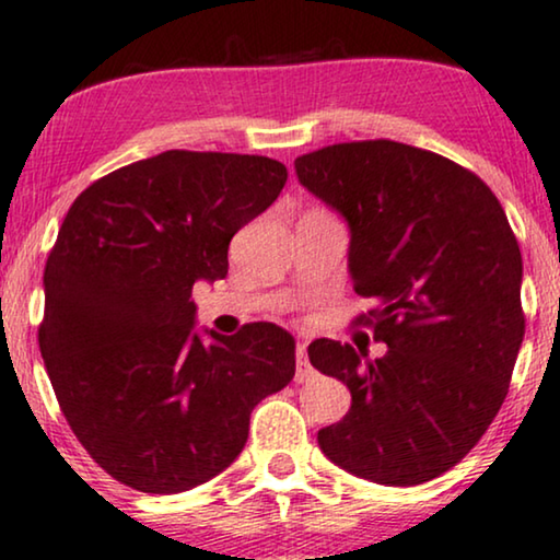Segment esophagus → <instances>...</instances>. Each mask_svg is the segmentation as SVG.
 <instances>
[{
	"mask_svg": "<svg viewBox=\"0 0 560 560\" xmlns=\"http://www.w3.org/2000/svg\"><path fill=\"white\" fill-rule=\"evenodd\" d=\"M295 365H298V373H295V377L298 381H308L311 375H314V368H311V362H308V354H306V345H298L295 347Z\"/></svg>",
	"mask_w": 560,
	"mask_h": 560,
	"instance_id": "1",
	"label": "esophagus"
}]
</instances>
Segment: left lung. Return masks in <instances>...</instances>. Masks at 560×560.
Listing matches in <instances>:
<instances>
[{
	"label": "left lung",
	"mask_w": 560,
	"mask_h": 560,
	"mask_svg": "<svg viewBox=\"0 0 560 560\" xmlns=\"http://www.w3.org/2000/svg\"><path fill=\"white\" fill-rule=\"evenodd\" d=\"M295 172L350 223L354 324L388 352L316 339L308 360L352 394L318 445L339 468L386 486L432 481L489 430L525 337L522 254L502 202L478 174L406 143H334Z\"/></svg>",
	"instance_id": "left-lung-1"
}]
</instances>
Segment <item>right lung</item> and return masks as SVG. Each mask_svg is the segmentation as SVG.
Masks as SVG:
<instances>
[{"label": "right lung", "mask_w": 560, "mask_h": 560, "mask_svg": "<svg viewBox=\"0 0 560 560\" xmlns=\"http://www.w3.org/2000/svg\"><path fill=\"white\" fill-rule=\"evenodd\" d=\"M285 164L172 149L120 166L71 202L48 254L38 345L63 417L115 481L179 493L236 460L252 409L295 375L270 322L192 334L198 280L278 200Z\"/></svg>", "instance_id": "right-lung-1"}]
</instances>
